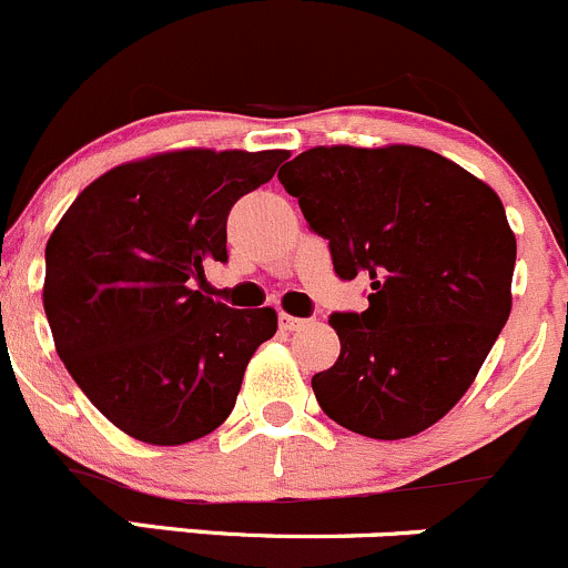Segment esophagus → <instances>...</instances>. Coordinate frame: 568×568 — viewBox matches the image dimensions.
Returning a JSON list of instances; mask_svg holds the SVG:
<instances>
[{
    "mask_svg": "<svg viewBox=\"0 0 568 568\" xmlns=\"http://www.w3.org/2000/svg\"><path fill=\"white\" fill-rule=\"evenodd\" d=\"M278 325L284 327V331H301L303 325H306V320H301V317H292V314H278Z\"/></svg>",
    "mask_w": 568,
    "mask_h": 568,
    "instance_id": "obj_1",
    "label": "esophagus"
}]
</instances>
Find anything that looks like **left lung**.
Masks as SVG:
<instances>
[{
  "label": "left lung",
  "mask_w": 568,
  "mask_h": 568,
  "mask_svg": "<svg viewBox=\"0 0 568 568\" xmlns=\"http://www.w3.org/2000/svg\"><path fill=\"white\" fill-rule=\"evenodd\" d=\"M366 312L331 314L342 353L314 374L327 418L377 440L424 432L470 388L511 312L517 241L487 183L424 148H314L278 172Z\"/></svg>",
  "instance_id": "1"
}]
</instances>
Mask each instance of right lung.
<instances>
[{
  "mask_svg": "<svg viewBox=\"0 0 568 568\" xmlns=\"http://www.w3.org/2000/svg\"><path fill=\"white\" fill-rule=\"evenodd\" d=\"M284 150H180L87 185L45 245L43 308L87 399L153 446H183L230 418L243 372L276 333L273 308H230L194 290L226 262L235 202Z\"/></svg>",
  "mask_w": 568,
  "mask_h": 568,
  "instance_id": "right-lung-1",
  "label": "right lung"
}]
</instances>
